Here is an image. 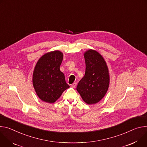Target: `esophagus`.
Segmentation results:
<instances>
[{"mask_svg":"<svg viewBox=\"0 0 147 147\" xmlns=\"http://www.w3.org/2000/svg\"><path fill=\"white\" fill-rule=\"evenodd\" d=\"M76 85H77V83H76V82H75V83H74L73 84L71 85V87L73 88H75L76 86Z\"/></svg>","mask_w":147,"mask_h":147,"instance_id":"obj_1","label":"esophagus"}]
</instances>
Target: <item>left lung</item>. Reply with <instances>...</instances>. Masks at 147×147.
Returning a JSON list of instances; mask_svg holds the SVG:
<instances>
[{
  "instance_id": "left-lung-1",
  "label": "left lung",
  "mask_w": 147,
  "mask_h": 147,
  "mask_svg": "<svg viewBox=\"0 0 147 147\" xmlns=\"http://www.w3.org/2000/svg\"><path fill=\"white\" fill-rule=\"evenodd\" d=\"M84 55L85 74L79 82L76 90L86 103L96 104L103 98L109 89V69L102 55L96 50L89 49Z\"/></svg>"
}]
</instances>
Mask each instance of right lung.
<instances>
[{
  "label": "right lung",
  "instance_id": "right-lung-1",
  "mask_svg": "<svg viewBox=\"0 0 147 147\" xmlns=\"http://www.w3.org/2000/svg\"><path fill=\"white\" fill-rule=\"evenodd\" d=\"M63 57V53L58 50L47 53L38 60L34 67L32 85L39 98L45 102H55L69 88L60 71Z\"/></svg>",
  "mask_w": 147,
  "mask_h": 147
}]
</instances>
